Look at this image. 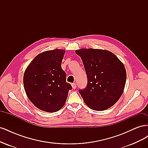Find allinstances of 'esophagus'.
Returning <instances> with one entry per match:
<instances>
[{
	"instance_id": "34e87169",
	"label": "esophagus",
	"mask_w": 148,
	"mask_h": 148,
	"mask_svg": "<svg viewBox=\"0 0 148 148\" xmlns=\"http://www.w3.org/2000/svg\"><path fill=\"white\" fill-rule=\"evenodd\" d=\"M71 86H72V88L73 89H76V88H77V84H76V83H75L71 84Z\"/></svg>"
}]
</instances>
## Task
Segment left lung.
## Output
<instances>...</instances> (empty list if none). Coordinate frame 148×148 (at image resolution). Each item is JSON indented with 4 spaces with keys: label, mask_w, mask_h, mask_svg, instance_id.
Segmentation results:
<instances>
[{
    "label": "left lung",
    "mask_w": 148,
    "mask_h": 148,
    "mask_svg": "<svg viewBox=\"0 0 148 148\" xmlns=\"http://www.w3.org/2000/svg\"><path fill=\"white\" fill-rule=\"evenodd\" d=\"M75 52L81 57L87 75L86 87L78 91L84 103L95 110L109 109L120 99L126 83L122 62L108 51L82 49Z\"/></svg>",
    "instance_id": "8db88e82"
}]
</instances>
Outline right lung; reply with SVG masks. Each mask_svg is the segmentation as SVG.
<instances>
[{"instance_id":"right-lung-1","label":"right lung","mask_w":148,"mask_h":148,"mask_svg":"<svg viewBox=\"0 0 148 148\" xmlns=\"http://www.w3.org/2000/svg\"><path fill=\"white\" fill-rule=\"evenodd\" d=\"M65 51L54 49L39 53L26 69L23 84L26 95L38 109L55 112L63 107L71 84L61 64Z\"/></svg>"}]
</instances>
